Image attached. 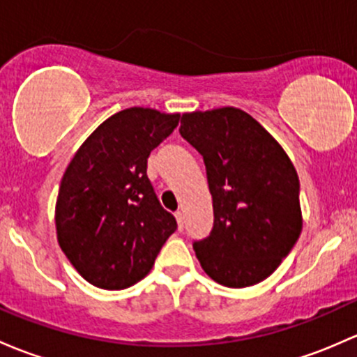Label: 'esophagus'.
Here are the masks:
<instances>
[{"mask_svg":"<svg viewBox=\"0 0 357 357\" xmlns=\"http://www.w3.org/2000/svg\"><path fill=\"white\" fill-rule=\"evenodd\" d=\"M174 215H176V220H178V227H179V231H181L183 226H185V213H183L181 210H178V212H176Z\"/></svg>","mask_w":357,"mask_h":357,"instance_id":"obj_1","label":"esophagus"}]
</instances>
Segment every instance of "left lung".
Segmentation results:
<instances>
[{
    "label": "left lung",
    "mask_w": 357,
    "mask_h": 357,
    "mask_svg": "<svg viewBox=\"0 0 357 357\" xmlns=\"http://www.w3.org/2000/svg\"><path fill=\"white\" fill-rule=\"evenodd\" d=\"M179 133L204 157L212 195V232L193 243L202 268L226 287L261 282L303 229L299 178L291 159L238 107L185 112Z\"/></svg>",
    "instance_id": "left-lung-1"
}]
</instances>
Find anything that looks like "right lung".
Listing matches in <instances>:
<instances>
[{"label":"right lung","instance_id":"obj_1","mask_svg":"<svg viewBox=\"0 0 357 357\" xmlns=\"http://www.w3.org/2000/svg\"><path fill=\"white\" fill-rule=\"evenodd\" d=\"M178 123V112L123 109L97 126L66 167L56 200L58 243L92 286L137 284L178 227L147 176L150 152Z\"/></svg>","mask_w":357,"mask_h":357}]
</instances>
